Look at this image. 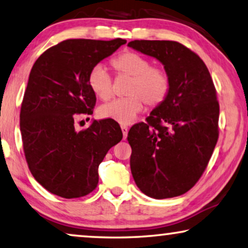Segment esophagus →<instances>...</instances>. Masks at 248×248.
<instances>
[{
	"mask_svg": "<svg viewBox=\"0 0 248 248\" xmlns=\"http://www.w3.org/2000/svg\"><path fill=\"white\" fill-rule=\"evenodd\" d=\"M121 128H122V132H123V138L126 139L127 138V133H128L127 126H125V125H122Z\"/></svg>",
	"mask_w": 248,
	"mask_h": 248,
	"instance_id": "esophagus-1",
	"label": "esophagus"
}]
</instances>
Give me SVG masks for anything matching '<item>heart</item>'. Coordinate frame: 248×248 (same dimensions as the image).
I'll return each mask as SVG.
<instances>
[{
  "instance_id": "b5f03b06",
  "label": "heart",
  "mask_w": 248,
  "mask_h": 248,
  "mask_svg": "<svg viewBox=\"0 0 248 248\" xmlns=\"http://www.w3.org/2000/svg\"><path fill=\"white\" fill-rule=\"evenodd\" d=\"M118 77L130 78L125 95L100 106L98 115L121 124H130L144 108H155L166 102L171 91V78L167 71L154 68L153 62L138 52L126 51L116 56L110 62ZM88 87L96 97L107 102L113 97V79L106 69L96 66L87 78Z\"/></svg>"
}]
</instances>
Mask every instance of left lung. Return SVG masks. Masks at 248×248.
Segmentation results:
<instances>
[{"mask_svg": "<svg viewBox=\"0 0 248 248\" xmlns=\"http://www.w3.org/2000/svg\"><path fill=\"white\" fill-rule=\"evenodd\" d=\"M128 46L156 58L171 78L166 102L128 132L133 178L152 198L181 196L202 178L218 141L216 88L202 59L177 41L134 40Z\"/></svg>", "mask_w": 248, "mask_h": 248, "instance_id": "1", "label": "left lung"}]
</instances>
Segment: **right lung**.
<instances>
[{"label": "right lung", "mask_w": 248, "mask_h": 248, "mask_svg": "<svg viewBox=\"0 0 248 248\" xmlns=\"http://www.w3.org/2000/svg\"><path fill=\"white\" fill-rule=\"evenodd\" d=\"M126 40L68 39L46 49L32 67L20 112L26 160L35 180L53 195L87 196L98 184V166L123 138L117 122L94 121L77 132L80 115H92L96 96L91 70Z\"/></svg>", "instance_id": "right-lung-1"}]
</instances>
